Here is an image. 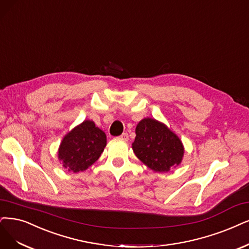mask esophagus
<instances>
[{
	"instance_id": "esophagus-1",
	"label": "esophagus",
	"mask_w": 249,
	"mask_h": 249,
	"mask_svg": "<svg viewBox=\"0 0 249 249\" xmlns=\"http://www.w3.org/2000/svg\"><path fill=\"white\" fill-rule=\"evenodd\" d=\"M120 139L121 140H123V141H125V142H127L128 141V139H129V137H128V133H123V134H121L120 135Z\"/></svg>"
}]
</instances>
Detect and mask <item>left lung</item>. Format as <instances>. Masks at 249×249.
Here are the masks:
<instances>
[{
    "label": "left lung",
    "mask_w": 249,
    "mask_h": 249,
    "mask_svg": "<svg viewBox=\"0 0 249 249\" xmlns=\"http://www.w3.org/2000/svg\"><path fill=\"white\" fill-rule=\"evenodd\" d=\"M132 149L136 157L156 172H167L180 164L183 145L169 128L152 118H144L135 128Z\"/></svg>",
    "instance_id": "left-lung-1"
}]
</instances>
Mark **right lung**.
<instances>
[{"instance_id":"add662e5","label":"right lung","mask_w":249,"mask_h":249,"mask_svg":"<svg viewBox=\"0 0 249 249\" xmlns=\"http://www.w3.org/2000/svg\"><path fill=\"white\" fill-rule=\"evenodd\" d=\"M106 145V133L93 121L85 120L63 137L58 159L69 171H84L100 157Z\"/></svg>"}]
</instances>
